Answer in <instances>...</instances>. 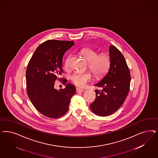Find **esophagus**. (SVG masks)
Instances as JSON below:
<instances>
[{
  "label": "esophagus",
  "instance_id": "1",
  "mask_svg": "<svg viewBox=\"0 0 158 158\" xmlns=\"http://www.w3.org/2000/svg\"><path fill=\"white\" fill-rule=\"evenodd\" d=\"M84 91V90H83V89H80V88H76V92L77 93H79V92H83Z\"/></svg>",
  "mask_w": 158,
  "mask_h": 158
}]
</instances>
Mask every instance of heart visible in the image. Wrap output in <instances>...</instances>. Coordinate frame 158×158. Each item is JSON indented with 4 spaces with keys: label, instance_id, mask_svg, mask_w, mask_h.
Returning <instances> with one entry per match:
<instances>
[{
    "label": "heart",
    "instance_id": "heart-1",
    "mask_svg": "<svg viewBox=\"0 0 158 158\" xmlns=\"http://www.w3.org/2000/svg\"><path fill=\"white\" fill-rule=\"evenodd\" d=\"M80 53L88 61V68L95 78H99L107 72L110 64L109 56L106 53H100L98 55L97 51L85 48L82 49ZM69 57L65 62V66L69 65ZM91 74L88 72H76L71 76V81L76 85L80 87H84L88 82L91 79Z\"/></svg>",
    "mask_w": 158,
    "mask_h": 158
}]
</instances>
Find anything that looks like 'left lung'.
Instances as JSON below:
<instances>
[{
  "mask_svg": "<svg viewBox=\"0 0 158 158\" xmlns=\"http://www.w3.org/2000/svg\"><path fill=\"white\" fill-rule=\"evenodd\" d=\"M110 68L107 74L95 86L96 98L90 105L92 111L99 116L113 114L125 101L130 90L131 76L124 57L116 47L110 46Z\"/></svg>",
  "mask_w": 158,
  "mask_h": 158,
  "instance_id": "1",
  "label": "left lung"
}]
</instances>
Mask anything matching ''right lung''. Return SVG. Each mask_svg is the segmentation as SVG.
Instances as JSON below:
<instances>
[{"label": "right lung", "mask_w": 158, "mask_h": 158, "mask_svg": "<svg viewBox=\"0 0 158 158\" xmlns=\"http://www.w3.org/2000/svg\"><path fill=\"white\" fill-rule=\"evenodd\" d=\"M74 44V41H45L36 48L28 64L27 95L36 109L46 117L56 118L63 116L76 93V87L71 84L59 91L54 88L55 82L63 72V55ZM66 81L64 80L63 84Z\"/></svg>", "instance_id": "1"}]
</instances>
